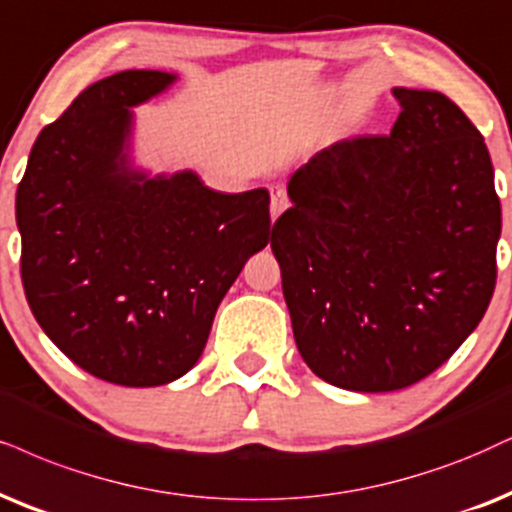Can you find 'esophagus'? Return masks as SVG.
Returning a JSON list of instances; mask_svg holds the SVG:
<instances>
[{"label": "esophagus", "mask_w": 512, "mask_h": 512, "mask_svg": "<svg viewBox=\"0 0 512 512\" xmlns=\"http://www.w3.org/2000/svg\"><path fill=\"white\" fill-rule=\"evenodd\" d=\"M288 205H290V200L286 196V191H283L281 186H271V205H269L271 219H276L278 215H281V212L286 210Z\"/></svg>", "instance_id": "obj_1"}]
</instances>
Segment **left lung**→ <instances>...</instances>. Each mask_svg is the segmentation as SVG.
<instances>
[{
    "mask_svg": "<svg viewBox=\"0 0 512 512\" xmlns=\"http://www.w3.org/2000/svg\"><path fill=\"white\" fill-rule=\"evenodd\" d=\"M390 137L323 148L276 219L297 349L321 380L394 392L437 371L487 312L501 203L484 137L454 101L394 87Z\"/></svg>",
    "mask_w": 512,
    "mask_h": 512,
    "instance_id": "left-lung-1",
    "label": "left lung"
}]
</instances>
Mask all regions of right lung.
Segmentation results:
<instances>
[{
  "label": "right lung",
  "mask_w": 512,
  "mask_h": 512,
  "mask_svg": "<svg viewBox=\"0 0 512 512\" xmlns=\"http://www.w3.org/2000/svg\"><path fill=\"white\" fill-rule=\"evenodd\" d=\"M177 75L122 70L40 132L16 191L21 278L42 331L106 383L189 373L243 264L269 243V191L219 193L129 158L132 108Z\"/></svg>",
  "instance_id": "obj_1"
}]
</instances>
